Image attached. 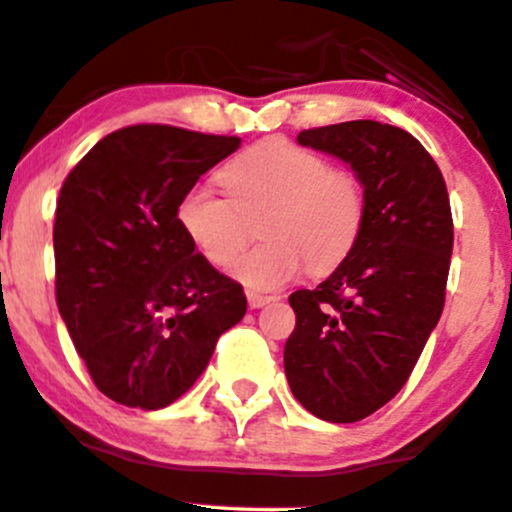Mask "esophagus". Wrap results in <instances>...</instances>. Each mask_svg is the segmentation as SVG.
<instances>
[{"label": "esophagus", "mask_w": 512, "mask_h": 512, "mask_svg": "<svg viewBox=\"0 0 512 512\" xmlns=\"http://www.w3.org/2000/svg\"><path fill=\"white\" fill-rule=\"evenodd\" d=\"M269 301H274V296H265V294H255V291H247V303H250V308H262V306H267Z\"/></svg>", "instance_id": "1"}]
</instances>
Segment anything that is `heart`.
<instances>
[{
  "label": "heart",
  "instance_id": "b5f03b06",
  "mask_svg": "<svg viewBox=\"0 0 512 512\" xmlns=\"http://www.w3.org/2000/svg\"><path fill=\"white\" fill-rule=\"evenodd\" d=\"M228 196L196 184L179 199L177 223L211 265H228L250 238L265 240L230 265L238 282L257 291L299 277L333 272L355 250L364 228L362 182L330 170L325 157L289 140H262L221 170Z\"/></svg>",
  "mask_w": 512,
  "mask_h": 512
}]
</instances>
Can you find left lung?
<instances>
[{
  "label": "left lung",
  "mask_w": 512,
  "mask_h": 512,
  "mask_svg": "<svg viewBox=\"0 0 512 512\" xmlns=\"http://www.w3.org/2000/svg\"><path fill=\"white\" fill-rule=\"evenodd\" d=\"M345 162L367 213L355 250L316 289L289 296L284 345L291 393L328 423H357L411 376L445 306L454 228L440 167L403 128L347 121L299 133Z\"/></svg>",
  "instance_id": "left-lung-1"
}]
</instances>
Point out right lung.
Wrapping results in <instances>:
<instances>
[{"label":"right lung","mask_w":512,"mask_h":512,"mask_svg":"<svg viewBox=\"0 0 512 512\" xmlns=\"http://www.w3.org/2000/svg\"><path fill=\"white\" fill-rule=\"evenodd\" d=\"M240 138L128 126L67 174L55 211V296L97 389L160 411L204 374L247 311L243 286L213 269L177 223L179 199Z\"/></svg>","instance_id":"add662e5"}]
</instances>
